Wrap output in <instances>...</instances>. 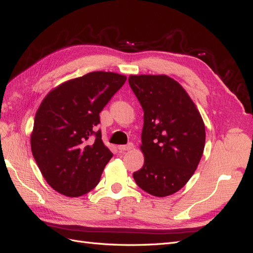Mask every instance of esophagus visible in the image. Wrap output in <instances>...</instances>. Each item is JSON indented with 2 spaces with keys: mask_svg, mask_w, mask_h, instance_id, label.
I'll use <instances>...</instances> for the list:
<instances>
[{
  "mask_svg": "<svg viewBox=\"0 0 253 253\" xmlns=\"http://www.w3.org/2000/svg\"><path fill=\"white\" fill-rule=\"evenodd\" d=\"M133 149V143H128L126 145H119V150L121 152H125V151H130Z\"/></svg>",
  "mask_w": 253,
  "mask_h": 253,
  "instance_id": "34e87169",
  "label": "esophagus"
}]
</instances>
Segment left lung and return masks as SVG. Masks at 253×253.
<instances>
[{"label":"left lung","mask_w":253,"mask_h":253,"mask_svg":"<svg viewBox=\"0 0 253 253\" xmlns=\"http://www.w3.org/2000/svg\"><path fill=\"white\" fill-rule=\"evenodd\" d=\"M128 82L144 112V164L133 179L151 195H171L201 162L206 140L202 115L184 88L167 75H130Z\"/></svg>","instance_id":"left-lung-1"}]
</instances>
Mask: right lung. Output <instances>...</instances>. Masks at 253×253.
Segmentation results:
<instances>
[{
    "instance_id": "obj_1",
    "label": "right lung",
    "mask_w": 253,
    "mask_h": 253,
    "mask_svg": "<svg viewBox=\"0 0 253 253\" xmlns=\"http://www.w3.org/2000/svg\"><path fill=\"white\" fill-rule=\"evenodd\" d=\"M125 82L122 74L90 72L64 82L43 99L35 114L31 150L44 179L58 193L78 197L99 183L113 154L101 131L92 128Z\"/></svg>"
}]
</instances>
